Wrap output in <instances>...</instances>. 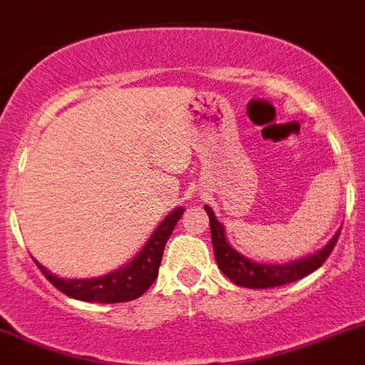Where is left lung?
<instances>
[{
    "label": "left lung",
    "mask_w": 365,
    "mask_h": 365,
    "mask_svg": "<svg viewBox=\"0 0 365 365\" xmlns=\"http://www.w3.org/2000/svg\"><path fill=\"white\" fill-rule=\"evenodd\" d=\"M209 215V225H211V238L212 247H215V258L218 264L220 271L240 287H251V289H267V287H280V285L291 284L300 278L307 277L313 271H317L324 262L329 258L331 251L334 249L338 242L340 231L334 235L326 247L318 251L317 255H311L302 260L291 262L285 265H265L256 264V262L247 260L245 256L240 255L238 251L231 247L225 240L223 225L215 218V212L209 205L203 207Z\"/></svg>",
    "instance_id": "1"
}]
</instances>
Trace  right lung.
Wrapping results in <instances>:
<instances>
[{"label":"right lung","instance_id":"obj_1","mask_svg":"<svg viewBox=\"0 0 365 365\" xmlns=\"http://www.w3.org/2000/svg\"><path fill=\"white\" fill-rule=\"evenodd\" d=\"M183 211L178 207L176 211L170 212L165 220L158 225V229L153 232L150 240L145 247L138 252L130 264L118 271L105 274L100 278H91V280H63V278L54 277L48 272L43 265H36L39 271L43 272V277L60 289L61 293L71 298L83 302H94V304H118V302H130L134 298L142 297L147 289L154 284L158 277V269L162 264L163 249H165L167 240L175 231V225L182 218Z\"/></svg>","mask_w":365,"mask_h":365}]
</instances>
